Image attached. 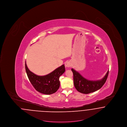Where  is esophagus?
I'll return each mask as SVG.
<instances>
[{"mask_svg": "<svg viewBox=\"0 0 127 127\" xmlns=\"http://www.w3.org/2000/svg\"><path fill=\"white\" fill-rule=\"evenodd\" d=\"M71 66V63L70 61H67L65 63V66L67 67H69Z\"/></svg>", "mask_w": 127, "mask_h": 127, "instance_id": "1", "label": "esophagus"}]
</instances>
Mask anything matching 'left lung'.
Returning a JSON list of instances; mask_svg holds the SVG:
<instances>
[{"instance_id":"obj_1","label":"left lung","mask_w":127,"mask_h":127,"mask_svg":"<svg viewBox=\"0 0 127 127\" xmlns=\"http://www.w3.org/2000/svg\"><path fill=\"white\" fill-rule=\"evenodd\" d=\"M71 70L73 74L74 84L75 88L79 92L83 94H89L100 89L106 82L109 72L108 70L101 79L93 81L85 79L73 68L71 69Z\"/></svg>"}]
</instances>
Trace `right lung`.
Here are the masks:
<instances>
[{
	"label": "right lung",
	"mask_w": 127,
	"mask_h": 127,
	"mask_svg": "<svg viewBox=\"0 0 127 127\" xmlns=\"http://www.w3.org/2000/svg\"><path fill=\"white\" fill-rule=\"evenodd\" d=\"M26 71L31 84L38 92L46 95L55 93L60 88V77L65 71L64 65L45 76H38L29 70L25 62Z\"/></svg>",
	"instance_id": "obj_1"
}]
</instances>
